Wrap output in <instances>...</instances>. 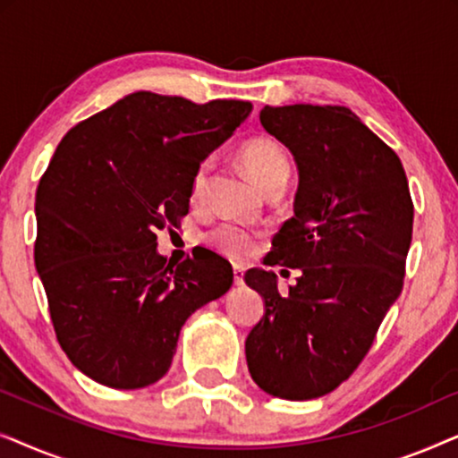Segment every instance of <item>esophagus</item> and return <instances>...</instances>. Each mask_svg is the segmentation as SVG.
Returning <instances> with one entry per match:
<instances>
[{
	"label": "esophagus",
	"instance_id": "34e87169",
	"mask_svg": "<svg viewBox=\"0 0 458 458\" xmlns=\"http://www.w3.org/2000/svg\"><path fill=\"white\" fill-rule=\"evenodd\" d=\"M233 281H235V285H243V267L242 265L233 267Z\"/></svg>",
	"mask_w": 458,
	"mask_h": 458
}]
</instances>
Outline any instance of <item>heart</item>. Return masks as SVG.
I'll return each instance as SVG.
<instances>
[{"instance_id": "1", "label": "heart", "mask_w": 458, "mask_h": 458, "mask_svg": "<svg viewBox=\"0 0 458 458\" xmlns=\"http://www.w3.org/2000/svg\"><path fill=\"white\" fill-rule=\"evenodd\" d=\"M240 160L246 173L256 181V185L262 191L268 185L277 183V181H285L287 173H290V162L284 149L271 140H250L240 149ZM210 177V160H204L202 165L193 173L190 183V196L193 202L202 199L208 187ZM210 242L215 243L218 250L225 254L233 256V259H243L252 252L254 248V235L248 229L237 227V225H221L210 233Z\"/></svg>"}]
</instances>
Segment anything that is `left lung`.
<instances>
[{
	"instance_id": "1",
	"label": "left lung",
	"mask_w": 458,
	"mask_h": 458,
	"mask_svg": "<svg viewBox=\"0 0 458 458\" xmlns=\"http://www.w3.org/2000/svg\"><path fill=\"white\" fill-rule=\"evenodd\" d=\"M260 124L298 166L293 216L267 265L300 268L290 292L250 268L265 315L246 337L260 390L285 400L334 392L360 365L403 292L412 199L403 162L344 106H265Z\"/></svg>"
}]
</instances>
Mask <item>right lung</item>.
<instances>
[{
  "label": "right lung",
  "instance_id": "add662e5",
  "mask_svg": "<svg viewBox=\"0 0 458 458\" xmlns=\"http://www.w3.org/2000/svg\"><path fill=\"white\" fill-rule=\"evenodd\" d=\"M252 104L135 91L79 123L55 148L35 198V267L62 350L116 390L156 384L187 318L233 284L210 250L171 265L162 229L190 210V183Z\"/></svg>",
  "mask_w": 458,
  "mask_h": 458
}]
</instances>
